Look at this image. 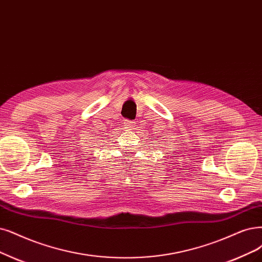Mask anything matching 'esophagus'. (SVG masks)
Returning a JSON list of instances; mask_svg holds the SVG:
<instances>
[{"label": "esophagus", "instance_id": "1", "mask_svg": "<svg viewBox=\"0 0 262 262\" xmlns=\"http://www.w3.org/2000/svg\"><path fill=\"white\" fill-rule=\"evenodd\" d=\"M124 125L126 126V128L133 129L134 126H135V122L134 121H129V120H124Z\"/></svg>", "mask_w": 262, "mask_h": 262}]
</instances>
